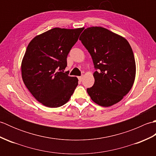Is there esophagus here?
Masks as SVG:
<instances>
[{
  "label": "esophagus",
  "mask_w": 156,
  "mask_h": 156,
  "mask_svg": "<svg viewBox=\"0 0 156 156\" xmlns=\"http://www.w3.org/2000/svg\"><path fill=\"white\" fill-rule=\"evenodd\" d=\"M82 79H83V76H79V77H78V80H79V81H82Z\"/></svg>",
  "instance_id": "obj_1"
}]
</instances>
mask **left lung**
Instances as JSON below:
<instances>
[{
  "mask_svg": "<svg viewBox=\"0 0 156 156\" xmlns=\"http://www.w3.org/2000/svg\"><path fill=\"white\" fill-rule=\"evenodd\" d=\"M79 39L92 57L94 84L87 92L95 103L108 107L121 101L133 87L136 66L130 44L101 27L84 29Z\"/></svg>",
  "mask_w": 156,
  "mask_h": 156,
  "instance_id": "8db88e82",
  "label": "left lung"
}]
</instances>
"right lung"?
Here are the masks:
<instances>
[{
    "label": "right lung",
    "instance_id": "add662e5",
    "mask_svg": "<svg viewBox=\"0 0 156 156\" xmlns=\"http://www.w3.org/2000/svg\"><path fill=\"white\" fill-rule=\"evenodd\" d=\"M82 30L55 27L37 35L27 46L21 63L23 80L36 100L46 107L64 105L78 86L77 78L63 72Z\"/></svg>",
    "mask_w": 156,
    "mask_h": 156
}]
</instances>
